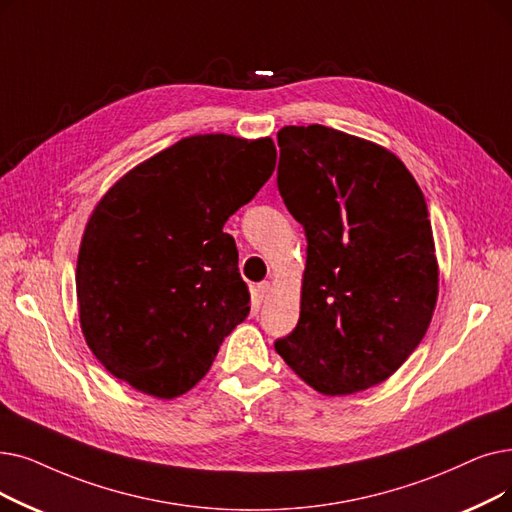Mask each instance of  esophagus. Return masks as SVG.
<instances>
[{"instance_id":"obj_1","label":"esophagus","mask_w":512,"mask_h":512,"mask_svg":"<svg viewBox=\"0 0 512 512\" xmlns=\"http://www.w3.org/2000/svg\"><path fill=\"white\" fill-rule=\"evenodd\" d=\"M257 293H259V299H261V301H268V299H270V293H272V284H270V282L257 284Z\"/></svg>"}]
</instances>
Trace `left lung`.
Masks as SVG:
<instances>
[{"label": "left lung", "instance_id": "obj_1", "mask_svg": "<svg viewBox=\"0 0 512 512\" xmlns=\"http://www.w3.org/2000/svg\"><path fill=\"white\" fill-rule=\"evenodd\" d=\"M278 146V190L307 263L299 322L274 347L324 395L364 391L408 360L433 316L425 196L395 154L332 127H282Z\"/></svg>", "mask_w": 512, "mask_h": 512}]
</instances>
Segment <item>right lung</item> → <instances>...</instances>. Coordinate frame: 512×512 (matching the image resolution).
Wrapping results in <instances>:
<instances>
[{
  "label": "right lung",
  "mask_w": 512,
  "mask_h": 512,
  "mask_svg": "<svg viewBox=\"0 0 512 512\" xmlns=\"http://www.w3.org/2000/svg\"><path fill=\"white\" fill-rule=\"evenodd\" d=\"M276 167L270 138H184L119 180L92 213L77 261L83 337L148 395L177 397L251 311L224 224Z\"/></svg>",
  "instance_id": "add662e5"
}]
</instances>
